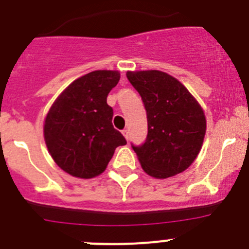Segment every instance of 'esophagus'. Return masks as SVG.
I'll use <instances>...</instances> for the list:
<instances>
[{
	"label": "esophagus",
	"instance_id": "obj_1",
	"mask_svg": "<svg viewBox=\"0 0 249 249\" xmlns=\"http://www.w3.org/2000/svg\"><path fill=\"white\" fill-rule=\"evenodd\" d=\"M122 132H123V135L125 136V139H126V140H129V130L124 129Z\"/></svg>",
	"mask_w": 249,
	"mask_h": 249
}]
</instances>
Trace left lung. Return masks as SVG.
Masks as SVG:
<instances>
[{"label":"left lung","mask_w":249,"mask_h":249,"mask_svg":"<svg viewBox=\"0 0 249 249\" xmlns=\"http://www.w3.org/2000/svg\"><path fill=\"white\" fill-rule=\"evenodd\" d=\"M126 77L141 96L147 115L145 142L131 143L141 167L160 179L182 173L203 145V109L179 81L164 72H127Z\"/></svg>","instance_id":"left-lung-1"}]
</instances>
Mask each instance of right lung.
I'll use <instances>...</instances> for the list:
<instances>
[{"instance_id":"right-lung-1","label":"right lung","mask_w":249,"mask_h":249,"mask_svg":"<svg viewBox=\"0 0 249 249\" xmlns=\"http://www.w3.org/2000/svg\"><path fill=\"white\" fill-rule=\"evenodd\" d=\"M118 71H93L71 83L46 115L44 138L51 157L66 173L93 178L104 172L118 146L126 143L111 124L107 104Z\"/></svg>"}]
</instances>
